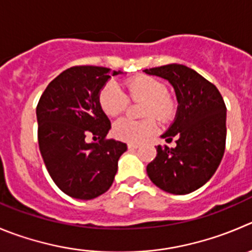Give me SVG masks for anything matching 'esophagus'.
I'll list each match as a JSON object with an SVG mask.
<instances>
[{
  "label": "esophagus",
  "mask_w": 252,
  "mask_h": 252,
  "mask_svg": "<svg viewBox=\"0 0 252 252\" xmlns=\"http://www.w3.org/2000/svg\"><path fill=\"white\" fill-rule=\"evenodd\" d=\"M127 148L130 151H135V150H137V148H138V145H132V143H128Z\"/></svg>",
  "instance_id": "34e87169"
}]
</instances>
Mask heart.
Returning <instances> with one entry per match:
<instances>
[{"label": "heart", "mask_w": 252, "mask_h": 252, "mask_svg": "<svg viewBox=\"0 0 252 252\" xmlns=\"http://www.w3.org/2000/svg\"><path fill=\"white\" fill-rule=\"evenodd\" d=\"M127 95L120 88L116 81L111 80L105 84L99 93V102L102 111L107 116H119L127 109L128 99L132 101H143L141 115L148 119L133 121L122 119L115 124L114 136L124 142H143L157 130L156 117L160 122H169L177 112V104L173 97L167 94V85L155 76L137 75L126 81Z\"/></svg>", "instance_id": "obj_1"}]
</instances>
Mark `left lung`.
<instances>
[{"label": "left lung", "mask_w": 252, "mask_h": 252, "mask_svg": "<svg viewBox=\"0 0 252 252\" xmlns=\"http://www.w3.org/2000/svg\"><path fill=\"white\" fill-rule=\"evenodd\" d=\"M167 79L178 100L177 117L162 137L174 148L157 146L148 163L151 181L168 193L183 195L204 186L219 167L226 141V106L214 84L181 64L145 69Z\"/></svg>", "instance_id": "8db88e82"}]
</instances>
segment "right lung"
<instances>
[{
  "label": "right lung",
  "instance_id": "obj_1",
  "mask_svg": "<svg viewBox=\"0 0 252 252\" xmlns=\"http://www.w3.org/2000/svg\"><path fill=\"white\" fill-rule=\"evenodd\" d=\"M104 66L76 65L50 81L37 105L38 145L53 182L76 199H94L111 187L126 143L107 140L111 124L99 93L111 75ZM93 134L95 143L86 142Z\"/></svg>",
  "mask_w": 252,
  "mask_h": 252
}]
</instances>
